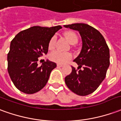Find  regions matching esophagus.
<instances>
[{
  "instance_id": "esophagus-1",
  "label": "esophagus",
  "mask_w": 121,
  "mask_h": 121,
  "mask_svg": "<svg viewBox=\"0 0 121 121\" xmlns=\"http://www.w3.org/2000/svg\"><path fill=\"white\" fill-rule=\"evenodd\" d=\"M57 66H58V67H61L63 66V64H60V63H58V64H57Z\"/></svg>"
}]
</instances>
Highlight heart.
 Segmentation results:
<instances>
[{"label": "heart", "mask_w": 121, "mask_h": 121, "mask_svg": "<svg viewBox=\"0 0 121 121\" xmlns=\"http://www.w3.org/2000/svg\"><path fill=\"white\" fill-rule=\"evenodd\" d=\"M64 37L71 44H75L78 41V37L75 32L73 31H67L64 34ZM55 43H56V37H53L51 38L48 43L49 50H52L54 48ZM71 58V55L69 53H64L58 51L52 52L50 55V59L54 62L58 63H65Z\"/></svg>", "instance_id": "1"}]
</instances>
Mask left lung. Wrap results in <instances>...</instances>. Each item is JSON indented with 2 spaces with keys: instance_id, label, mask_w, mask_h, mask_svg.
<instances>
[{
  "instance_id": "1",
  "label": "left lung",
  "mask_w": 121,
  "mask_h": 121,
  "mask_svg": "<svg viewBox=\"0 0 121 121\" xmlns=\"http://www.w3.org/2000/svg\"><path fill=\"white\" fill-rule=\"evenodd\" d=\"M65 27L79 32L82 49L74 60L78 68L72 67V72L65 78L67 86L79 96L94 92L104 80L109 66V49L102 35L97 29L85 23L65 25Z\"/></svg>"
}]
</instances>
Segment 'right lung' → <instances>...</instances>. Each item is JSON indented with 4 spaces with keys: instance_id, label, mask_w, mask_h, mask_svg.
<instances>
[{
    "instance_id": "right-lung-1",
    "label": "right lung",
    "mask_w": 121,
    "mask_h": 121,
    "mask_svg": "<svg viewBox=\"0 0 121 121\" xmlns=\"http://www.w3.org/2000/svg\"><path fill=\"white\" fill-rule=\"evenodd\" d=\"M61 28L60 25L33 26L19 32L11 41L8 71L13 84L21 92L31 94L45 86L56 63L47 60L39 66L38 58L48 53L49 41Z\"/></svg>"
}]
</instances>
